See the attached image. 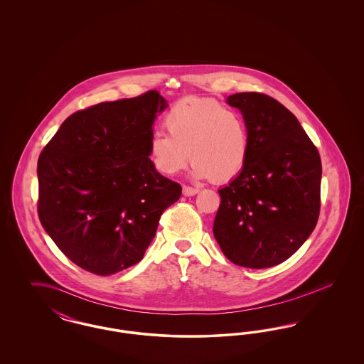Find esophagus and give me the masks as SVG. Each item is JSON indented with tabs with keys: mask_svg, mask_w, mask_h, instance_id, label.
Returning a JSON list of instances; mask_svg holds the SVG:
<instances>
[{
	"mask_svg": "<svg viewBox=\"0 0 364 364\" xmlns=\"http://www.w3.org/2000/svg\"><path fill=\"white\" fill-rule=\"evenodd\" d=\"M199 192L198 188H193V187H188V186H184L183 187V193L186 195V196H193V195H196Z\"/></svg>",
	"mask_w": 364,
	"mask_h": 364,
	"instance_id": "obj_1",
	"label": "esophagus"
}]
</instances>
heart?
<instances>
[{
    "instance_id": "obj_1",
    "label": "heart",
    "mask_w": 364,
    "mask_h": 364,
    "mask_svg": "<svg viewBox=\"0 0 364 364\" xmlns=\"http://www.w3.org/2000/svg\"><path fill=\"white\" fill-rule=\"evenodd\" d=\"M164 125L169 135L154 132L149 140V156L159 173H178L190 154L193 178L228 183L248 162V124L240 112L215 100H181L165 114Z\"/></svg>"
}]
</instances>
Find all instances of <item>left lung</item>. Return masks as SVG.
<instances>
[{
    "label": "left lung",
    "mask_w": 364,
    "mask_h": 364,
    "mask_svg": "<svg viewBox=\"0 0 364 364\" xmlns=\"http://www.w3.org/2000/svg\"><path fill=\"white\" fill-rule=\"evenodd\" d=\"M248 124L251 153L242 173L218 190L213 233L242 267L282 263L309 239L321 208V156L284 105L260 92L229 95Z\"/></svg>",
    "instance_id": "left-lung-1"
}]
</instances>
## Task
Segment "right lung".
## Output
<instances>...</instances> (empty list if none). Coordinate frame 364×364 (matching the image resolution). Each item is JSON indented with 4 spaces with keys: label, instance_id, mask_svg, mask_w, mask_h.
Returning a JSON list of instances; mask_svg holds the SVG:
<instances>
[{
    "label": "right lung",
    "instance_id": "obj_1",
    "mask_svg": "<svg viewBox=\"0 0 364 364\" xmlns=\"http://www.w3.org/2000/svg\"><path fill=\"white\" fill-rule=\"evenodd\" d=\"M166 101L156 90L90 106L61 124L38 159V215L63 254L110 276L141 260L181 186L158 173L149 140Z\"/></svg>",
    "mask_w": 364,
    "mask_h": 364
}]
</instances>
